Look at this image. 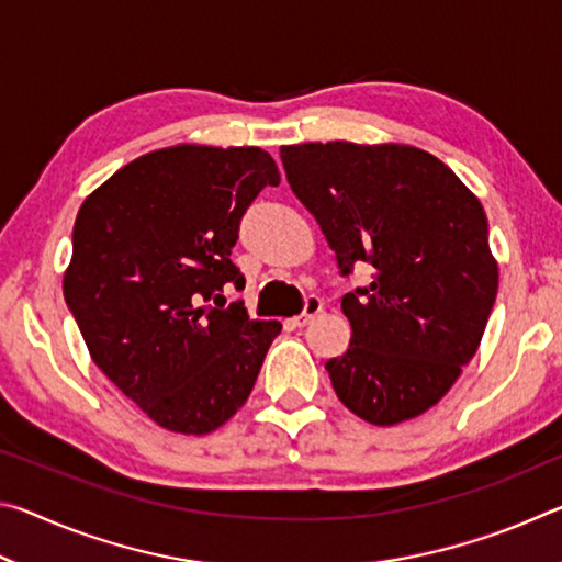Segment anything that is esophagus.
<instances>
[{"label": "esophagus", "mask_w": 562, "mask_h": 562, "mask_svg": "<svg viewBox=\"0 0 562 562\" xmlns=\"http://www.w3.org/2000/svg\"><path fill=\"white\" fill-rule=\"evenodd\" d=\"M319 312H322V300L317 297V294H310V297L304 300V310H302V315L292 319V322H294V327H307L310 322L319 315Z\"/></svg>", "instance_id": "1"}]
</instances>
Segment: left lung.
<instances>
[{"instance_id": "8db88e82", "label": "left lung", "mask_w": 562, "mask_h": 562, "mask_svg": "<svg viewBox=\"0 0 562 562\" xmlns=\"http://www.w3.org/2000/svg\"><path fill=\"white\" fill-rule=\"evenodd\" d=\"M280 158L341 274L372 268L367 288L341 297L349 349L325 364L339 402L374 426L429 412L473 359L496 302L481 201L404 144H300Z\"/></svg>"}]
</instances>
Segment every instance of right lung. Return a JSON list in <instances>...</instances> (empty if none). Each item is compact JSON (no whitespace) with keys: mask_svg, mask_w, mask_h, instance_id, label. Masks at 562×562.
Instances as JSON below:
<instances>
[{"mask_svg":"<svg viewBox=\"0 0 562 562\" xmlns=\"http://www.w3.org/2000/svg\"><path fill=\"white\" fill-rule=\"evenodd\" d=\"M278 183L268 150L180 144L131 160L79 207L64 300L93 364L168 431L223 426L280 335L223 297L245 288L231 260L240 217Z\"/></svg>","mask_w":562,"mask_h":562,"instance_id":"right-lung-1","label":"right lung"}]
</instances>
